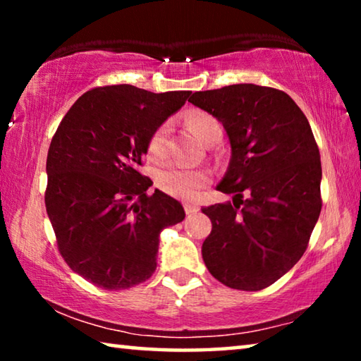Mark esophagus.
I'll list each match as a JSON object with an SVG mask.
<instances>
[{
  "label": "esophagus",
  "instance_id": "34e87169",
  "mask_svg": "<svg viewBox=\"0 0 361 361\" xmlns=\"http://www.w3.org/2000/svg\"><path fill=\"white\" fill-rule=\"evenodd\" d=\"M200 209L197 205H194V204H185V212H186V215L188 216H191V215H195V213H197Z\"/></svg>",
  "mask_w": 361,
  "mask_h": 361
}]
</instances>
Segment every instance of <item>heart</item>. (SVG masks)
I'll list each match as a JSON object with an SVG mask.
<instances>
[{"label": "heart", "instance_id": "heart-1", "mask_svg": "<svg viewBox=\"0 0 361 361\" xmlns=\"http://www.w3.org/2000/svg\"><path fill=\"white\" fill-rule=\"evenodd\" d=\"M186 126L195 137L204 143L212 142L213 138L221 137V124L216 118L204 111H194L186 118ZM169 135V124L157 127L149 138L148 151L149 156L159 159L166 152V142ZM156 181L164 192L178 199H194L199 194V189L205 185L207 173L202 170L188 169L181 166H169L157 173Z\"/></svg>", "mask_w": 361, "mask_h": 361}]
</instances>
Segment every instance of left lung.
<instances>
[{
  "mask_svg": "<svg viewBox=\"0 0 361 361\" xmlns=\"http://www.w3.org/2000/svg\"><path fill=\"white\" fill-rule=\"evenodd\" d=\"M189 102L221 122L231 143L218 191L234 197L202 209L212 219L205 266L229 288H266L301 259L320 216L312 129L291 97L272 87L232 84L194 92Z\"/></svg>",
  "mask_w": 361,
  "mask_h": 361,
  "instance_id": "obj_1",
  "label": "left lung"
}]
</instances>
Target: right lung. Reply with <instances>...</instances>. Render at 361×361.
<instances>
[{"label":"right lung","instance_id":"right-lung-1","mask_svg":"<svg viewBox=\"0 0 361 361\" xmlns=\"http://www.w3.org/2000/svg\"><path fill=\"white\" fill-rule=\"evenodd\" d=\"M189 90L135 85L85 92L60 122L47 152L46 210L71 271L103 290H126L156 271L162 229L185 219L178 200L140 173L149 138Z\"/></svg>","mask_w":361,"mask_h":361}]
</instances>
